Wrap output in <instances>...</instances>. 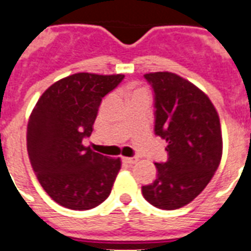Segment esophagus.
I'll return each instance as SVG.
<instances>
[{
  "instance_id": "34e87169",
  "label": "esophagus",
  "mask_w": 251,
  "mask_h": 251,
  "mask_svg": "<svg viewBox=\"0 0 251 251\" xmlns=\"http://www.w3.org/2000/svg\"><path fill=\"white\" fill-rule=\"evenodd\" d=\"M124 161L127 163V164H135L138 161V157L137 156H131V157H124Z\"/></svg>"
}]
</instances>
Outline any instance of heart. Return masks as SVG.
<instances>
[{
	"label": "heart",
	"mask_w": 251,
	"mask_h": 251,
	"mask_svg": "<svg viewBox=\"0 0 251 251\" xmlns=\"http://www.w3.org/2000/svg\"><path fill=\"white\" fill-rule=\"evenodd\" d=\"M138 91H143V90H138Z\"/></svg>",
	"instance_id": "heart-1"
}]
</instances>
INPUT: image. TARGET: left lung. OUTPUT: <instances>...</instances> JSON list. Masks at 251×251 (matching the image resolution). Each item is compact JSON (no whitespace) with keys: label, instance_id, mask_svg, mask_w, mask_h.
Segmentation results:
<instances>
[{"label":"left lung","instance_id":"8db88e82","mask_svg":"<svg viewBox=\"0 0 251 251\" xmlns=\"http://www.w3.org/2000/svg\"><path fill=\"white\" fill-rule=\"evenodd\" d=\"M153 92L155 135L168 143L167 161L155 163L157 176L142 186L152 206L176 210L190 203L210 182L222 159L218 112L207 95L173 73L146 74Z\"/></svg>","mask_w":251,"mask_h":251}]
</instances>
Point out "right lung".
I'll return each instance as SVG.
<instances>
[{"label":"right lung","mask_w":251,"mask_h":251,"mask_svg":"<svg viewBox=\"0 0 251 251\" xmlns=\"http://www.w3.org/2000/svg\"><path fill=\"white\" fill-rule=\"evenodd\" d=\"M125 75L78 73L41 95L29 116L27 151L39 182L58 204L91 210L110 194L120 159L94 152L83 139L92 133L102 98Z\"/></svg>","instance_id":"add662e5"}]
</instances>
